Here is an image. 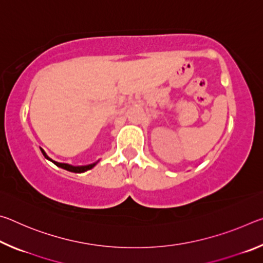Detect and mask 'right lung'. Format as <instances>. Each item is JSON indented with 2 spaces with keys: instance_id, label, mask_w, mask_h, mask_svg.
<instances>
[{
  "instance_id": "right-lung-1",
  "label": "right lung",
  "mask_w": 263,
  "mask_h": 263,
  "mask_svg": "<svg viewBox=\"0 0 263 263\" xmlns=\"http://www.w3.org/2000/svg\"><path fill=\"white\" fill-rule=\"evenodd\" d=\"M42 152H43V154H44V157H45V158H46V159H48V160H51L50 158L47 157L46 153L44 152L43 149H42ZM51 161H52L53 163H54V164H57L58 167H61V168L66 169V171H69V172H73V173H83V172H86V171H89V169H91L92 167L95 166V163H92V164H88V166H79V167H74V166H70V164H68V163H60V162L53 161V160H51Z\"/></svg>"
}]
</instances>
